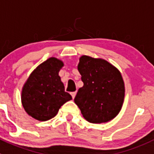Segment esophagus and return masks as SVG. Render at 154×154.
<instances>
[{
	"label": "esophagus",
	"mask_w": 154,
	"mask_h": 154,
	"mask_svg": "<svg viewBox=\"0 0 154 154\" xmlns=\"http://www.w3.org/2000/svg\"><path fill=\"white\" fill-rule=\"evenodd\" d=\"M70 94H71L72 98H73V99H74V97H75V96H76V94H77V91H74V92H72Z\"/></svg>",
	"instance_id": "obj_1"
}]
</instances>
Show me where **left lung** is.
<instances>
[{"mask_svg":"<svg viewBox=\"0 0 154 154\" xmlns=\"http://www.w3.org/2000/svg\"><path fill=\"white\" fill-rule=\"evenodd\" d=\"M84 86L74 98L85 120L93 124L113 120L121 110L125 87L120 70L107 60L83 55L77 65Z\"/></svg>","mask_w":154,"mask_h":154,"instance_id":"8db88e82","label":"left lung"}]
</instances>
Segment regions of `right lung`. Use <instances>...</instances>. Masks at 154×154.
Wrapping results in <instances>:
<instances>
[{"label":"right lung","instance_id":"1","mask_svg":"<svg viewBox=\"0 0 154 154\" xmlns=\"http://www.w3.org/2000/svg\"><path fill=\"white\" fill-rule=\"evenodd\" d=\"M63 62L50 57L38 65L30 74L21 91V103L27 114L39 121L53 118L60 106L72 100L65 92L59 71Z\"/></svg>","mask_w":154,"mask_h":154}]
</instances>
